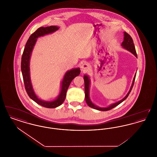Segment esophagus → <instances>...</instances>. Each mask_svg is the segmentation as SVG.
Returning <instances> with one entry per match:
<instances>
[{"instance_id":"obj_1","label":"esophagus","mask_w":157,"mask_h":157,"mask_svg":"<svg viewBox=\"0 0 157 157\" xmlns=\"http://www.w3.org/2000/svg\"><path fill=\"white\" fill-rule=\"evenodd\" d=\"M90 68V65L88 63H83L81 67V69L82 72H86Z\"/></svg>"}]
</instances>
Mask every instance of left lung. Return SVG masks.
<instances>
[{"mask_svg":"<svg viewBox=\"0 0 157 157\" xmlns=\"http://www.w3.org/2000/svg\"><path fill=\"white\" fill-rule=\"evenodd\" d=\"M124 41L122 42V43L121 44V46H122L123 48L125 49L127 51H129L130 52L132 53L135 57L137 58V54L136 53V51H135V48L134 44V42L133 40L132 39V37H131V36L128 34L127 32H124ZM136 74L135 75L133 81H132V83L131 85V86L130 88V90H129V92H128L127 95L124 98L120 100V101L115 102L114 104L109 105L108 107H105V108H101L99 106H98L97 105L93 104L92 102L91 101V100L90 99V79L89 76L87 75H84L83 76V79H84V82H85V101L86 104L90 106V108H92L95 109H97L98 111H109L110 109H111L112 108H115V106H118V105L120 104L121 102H122L124 101H125L127 97H128L129 94H130L131 90L132 89L133 85L134 84L135 79L136 77Z\"/></svg>","mask_w":157,"mask_h":157,"instance_id":"8db88e82","label":"left lung"}]
</instances>
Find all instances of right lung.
<instances>
[{
    "mask_svg": "<svg viewBox=\"0 0 157 157\" xmlns=\"http://www.w3.org/2000/svg\"><path fill=\"white\" fill-rule=\"evenodd\" d=\"M59 28V27L56 26H51L45 28L40 27L38 28L37 30L30 35V37L28 39L27 43L25 45L22 56L21 71L26 91L30 99L36 102L37 104L48 108H56L63 102L65 99L67 92L71 82H72V81L76 76H78L81 73V70L79 67L74 68L71 70L67 71L64 75L63 80L61 82V88L58 97L53 101H46L39 99L37 97L33 90L30 80L29 63L31 54L34 46L36 44L38 37L45 36L48 34L52 33L55 31L58 30Z\"/></svg>",
    "mask_w": 157,
    "mask_h": 157,
    "instance_id": "right-lung-1",
    "label": "right lung"
}]
</instances>
